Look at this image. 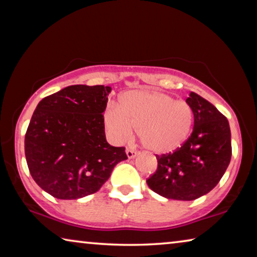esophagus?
I'll return each instance as SVG.
<instances>
[{
    "instance_id": "esophagus-1",
    "label": "esophagus",
    "mask_w": 257,
    "mask_h": 257,
    "mask_svg": "<svg viewBox=\"0 0 257 257\" xmlns=\"http://www.w3.org/2000/svg\"><path fill=\"white\" fill-rule=\"evenodd\" d=\"M125 154H127L128 159H133V158H135V156L137 155V152H135V151H133V150L127 149V150H125Z\"/></svg>"
}]
</instances>
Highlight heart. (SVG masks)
<instances>
[{"label": "heart", "mask_w": 257, "mask_h": 257, "mask_svg": "<svg viewBox=\"0 0 257 257\" xmlns=\"http://www.w3.org/2000/svg\"><path fill=\"white\" fill-rule=\"evenodd\" d=\"M104 127L114 144L132 138L134 127L147 150L156 154L176 151L193 127L194 112L188 103L152 89L128 90L120 97V106L104 111Z\"/></svg>", "instance_id": "b5f03b06"}]
</instances>
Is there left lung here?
<instances>
[{"label":"left lung","mask_w":257,"mask_h":257,"mask_svg":"<svg viewBox=\"0 0 257 257\" xmlns=\"http://www.w3.org/2000/svg\"><path fill=\"white\" fill-rule=\"evenodd\" d=\"M186 102L194 112L193 133L173 153L156 155L158 170L146 180L156 194L176 201H194L210 193L231 160L227 118L196 93Z\"/></svg>","instance_id":"8db88e82"}]
</instances>
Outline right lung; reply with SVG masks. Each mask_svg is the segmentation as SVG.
<instances>
[{"label":"right lung","mask_w":257,"mask_h":257,"mask_svg":"<svg viewBox=\"0 0 257 257\" xmlns=\"http://www.w3.org/2000/svg\"><path fill=\"white\" fill-rule=\"evenodd\" d=\"M110 86L72 85L43 98L25 136V155L35 182L59 199L96 193L116 164L127 160L124 147L111 146L103 113Z\"/></svg>","instance_id":"obj_1"}]
</instances>
